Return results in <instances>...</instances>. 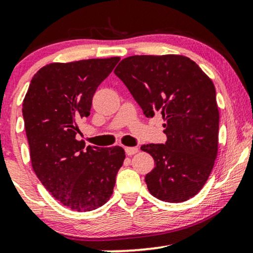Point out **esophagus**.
Segmentation results:
<instances>
[{
    "instance_id": "34e87169",
    "label": "esophagus",
    "mask_w": 253,
    "mask_h": 253,
    "mask_svg": "<svg viewBox=\"0 0 253 253\" xmlns=\"http://www.w3.org/2000/svg\"><path fill=\"white\" fill-rule=\"evenodd\" d=\"M125 151H126L127 156H132V155H135L139 150L138 147H125Z\"/></svg>"
}]
</instances>
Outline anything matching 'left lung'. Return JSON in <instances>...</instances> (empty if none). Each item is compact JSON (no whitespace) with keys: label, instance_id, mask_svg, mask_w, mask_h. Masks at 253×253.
<instances>
[{"label":"left lung","instance_id":"8db88e82","mask_svg":"<svg viewBox=\"0 0 253 253\" xmlns=\"http://www.w3.org/2000/svg\"><path fill=\"white\" fill-rule=\"evenodd\" d=\"M114 74L147 118L161 113L165 121L167 143L141 146L156 165L145 176L147 189L165 202H184L195 196L217 155L219 108L211 80L181 54L127 57Z\"/></svg>","mask_w":253,"mask_h":253}]
</instances>
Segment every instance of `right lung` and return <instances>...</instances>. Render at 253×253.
Instances as JSON below:
<instances>
[{
	"instance_id": "add662e5",
	"label": "right lung",
	"mask_w": 253,
	"mask_h": 253,
	"mask_svg": "<svg viewBox=\"0 0 253 253\" xmlns=\"http://www.w3.org/2000/svg\"><path fill=\"white\" fill-rule=\"evenodd\" d=\"M120 58L51 63L32 78L22 103L32 168L46 190L72 211H89L112 196L125 161L123 147L77 140L97 86Z\"/></svg>"
}]
</instances>
